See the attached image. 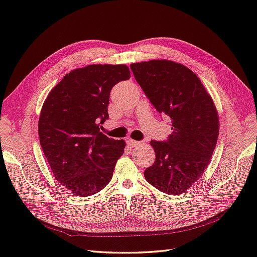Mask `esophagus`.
Masks as SVG:
<instances>
[{"label": "esophagus", "mask_w": 257, "mask_h": 257, "mask_svg": "<svg viewBox=\"0 0 257 257\" xmlns=\"http://www.w3.org/2000/svg\"><path fill=\"white\" fill-rule=\"evenodd\" d=\"M127 144H128V146L130 147V148H134V147L139 146L141 143H140V141H136V140H133V139H128V140H127Z\"/></svg>", "instance_id": "1"}]
</instances>
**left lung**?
Masks as SVG:
<instances>
[{
    "label": "left lung",
    "mask_w": 257,
    "mask_h": 257,
    "mask_svg": "<svg viewBox=\"0 0 257 257\" xmlns=\"http://www.w3.org/2000/svg\"><path fill=\"white\" fill-rule=\"evenodd\" d=\"M135 79L160 114L171 120L167 140H151L156 161L145 178L163 193L185 192L204 172L219 137L211 96L192 70L171 61L130 65Z\"/></svg>",
    "instance_id": "8db88e82"
}]
</instances>
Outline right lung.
<instances>
[{
  "label": "right lung",
  "instance_id": "1",
  "mask_svg": "<svg viewBox=\"0 0 257 257\" xmlns=\"http://www.w3.org/2000/svg\"><path fill=\"white\" fill-rule=\"evenodd\" d=\"M130 78L125 65H89L72 70L48 94L38 135L52 171L63 187L78 196L99 192L110 182L124 150L100 129L109 118V96Z\"/></svg>",
  "mask_w": 257,
  "mask_h": 257
}]
</instances>
